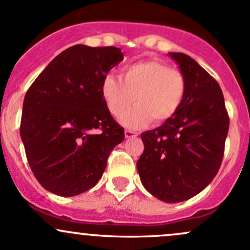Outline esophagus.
<instances>
[{"label": "esophagus", "mask_w": 250, "mask_h": 250, "mask_svg": "<svg viewBox=\"0 0 250 250\" xmlns=\"http://www.w3.org/2000/svg\"><path fill=\"white\" fill-rule=\"evenodd\" d=\"M137 136V133L132 130H125V137L126 138H133Z\"/></svg>", "instance_id": "34e87169"}]
</instances>
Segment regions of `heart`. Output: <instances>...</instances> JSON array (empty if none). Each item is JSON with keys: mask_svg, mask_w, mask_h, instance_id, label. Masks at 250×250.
Listing matches in <instances>:
<instances>
[{"mask_svg": "<svg viewBox=\"0 0 250 250\" xmlns=\"http://www.w3.org/2000/svg\"><path fill=\"white\" fill-rule=\"evenodd\" d=\"M187 92V79L179 69L158 59L138 61L122 69V78L108 74L101 94L108 112L120 114L135 101L133 108L120 117L126 127L161 125L176 115Z\"/></svg>", "mask_w": 250, "mask_h": 250, "instance_id": "heart-1", "label": "heart"}]
</instances>
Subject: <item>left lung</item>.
Returning a JSON list of instances; mask_svg holds the SVG:
<instances>
[{
	"label": "left lung",
	"mask_w": 250,
	"mask_h": 250,
	"mask_svg": "<svg viewBox=\"0 0 250 250\" xmlns=\"http://www.w3.org/2000/svg\"><path fill=\"white\" fill-rule=\"evenodd\" d=\"M168 55L185 76L187 92L173 118L141 135L137 169L153 196L176 203L201 192L218 173L230 119L218 82L189 55Z\"/></svg>",
	"instance_id": "left-lung-1"
}]
</instances>
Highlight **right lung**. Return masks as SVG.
I'll use <instances>...</instances> for the list:
<instances>
[{
  "mask_svg": "<svg viewBox=\"0 0 250 250\" xmlns=\"http://www.w3.org/2000/svg\"><path fill=\"white\" fill-rule=\"evenodd\" d=\"M123 59L119 48L73 45L27 90L20 136L31 169L48 191L76 196L91 189L124 141L101 94L104 78Z\"/></svg>",
  "mask_w": 250,
  "mask_h": 250,
  "instance_id": "right-lung-1",
  "label": "right lung"
}]
</instances>
